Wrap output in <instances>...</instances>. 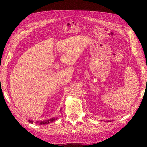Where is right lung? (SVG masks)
<instances>
[{
  "instance_id": "right-lung-1",
  "label": "right lung",
  "mask_w": 147,
  "mask_h": 147,
  "mask_svg": "<svg viewBox=\"0 0 147 147\" xmlns=\"http://www.w3.org/2000/svg\"><path fill=\"white\" fill-rule=\"evenodd\" d=\"M57 119V118H51L50 119H48V120H45V121H40L39 122V124H48L50 123V122H53V121H55V120ZM29 123H32L33 121H30V120H29ZM37 123H38V121H37Z\"/></svg>"
}]
</instances>
